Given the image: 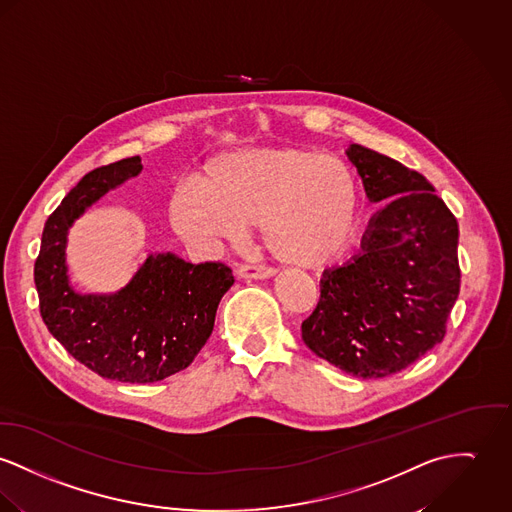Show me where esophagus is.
<instances>
[{"instance_id":"1","label":"esophagus","mask_w":512,"mask_h":512,"mask_svg":"<svg viewBox=\"0 0 512 512\" xmlns=\"http://www.w3.org/2000/svg\"><path fill=\"white\" fill-rule=\"evenodd\" d=\"M239 278H253V280H265L275 276V271L269 267H261V265H241L237 269Z\"/></svg>"}]
</instances>
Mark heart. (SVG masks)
<instances>
[{
	"label": "heart",
	"instance_id": "b5f03b06",
	"mask_svg": "<svg viewBox=\"0 0 512 512\" xmlns=\"http://www.w3.org/2000/svg\"><path fill=\"white\" fill-rule=\"evenodd\" d=\"M179 236L239 237L259 226L276 261L300 269L333 263L358 222V179L345 159L310 148H253L210 159L198 189L181 185L167 204Z\"/></svg>",
	"mask_w": 512,
	"mask_h": 512
}]
</instances>
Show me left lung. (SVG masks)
<instances>
[{"mask_svg": "<svg viewBox=\"0 0 512 512\" xmlns=\"http://www.w3.org/2000/svg\"><path fill=\"white\" fill-rule=\"evenodd\" d=\"M347 156L368 200L382 208L368 222L362 253L323 273L302 339L319 358L372 380L444 339L460 294L458 222L421 173L360 144Z\"/></svg>", "mask_w": 512, "mask_h": 512, "instance_id": "obj_1", "label": "left lung"}]
</instances>
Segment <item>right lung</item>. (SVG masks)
<instances>
[{"mask_svg": "<svg viewBox=\"0 0 512 512\" xmlns=\"http://www.w3.org/2000/svg\"><path fill=\"white\" fill-rule=\"evenodd\" d=\"M142 159H120L89 171L44 224L35 263L40 315L62 347L95 374L152 384L185 370L214 329L222 296L234 284L222 263L193 265L175 253H150L113 294L74 290L66 245L79 216L142 173Z\"/></svg>", "mask_w": 512, "mask_h": 512, "instance_id": "right-lung-1", "label": "right lung"}]
</instances>
